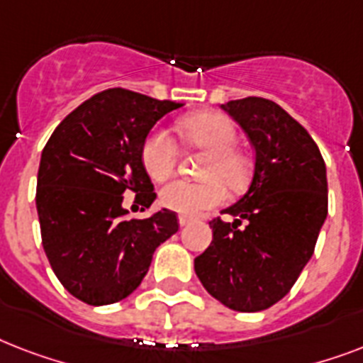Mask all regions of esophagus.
Returning <instances> with one entry per match:
<instances>
[{"label":"esophagus","instance_id":"esophagus-1","mask_svg":"<svg viewBox=\"0 0 363 363\" xmlns=\"http://www.w3.org/2000/svg\"><path fill=\"white\" fill-rule=\"evenodd\" d=\"M190 222H192V218H190V216H184V215L179 216V224H181V228L188 226V224H190Z\"/></svg>","mask_w":363,"mask_h":363}]
</instances>
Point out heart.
<instances>
[{"instance_id":"heart-1","label":"heart","mask_w":363,"mask_h":363,"mask_svg":"<svg viewBox=\"0 0 363 363\" xmlns=\"http://www.w3.org/2000/svg\"><path fill=\"white\" fill-rule=\"evenodd\" d=\"M179 131L194 147L203 148L209 158L203 165V181L190 182L177 179L160 192L164 207L181 215H198L226 199V182L239 190L250 179V162L235 148L238 128L222 113H198L179 122ZM175 141L165 130H156L143 145V165L152 181H165L177 164Z\"/></svg>"}]
</instances>
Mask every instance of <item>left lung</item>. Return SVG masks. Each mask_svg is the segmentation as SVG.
I'll use <instances>...</instances> for the list:
<instances>
[{
  "label": "left lung",
  "mask_w": 363,
  "mask_h": 363,
  "mask_svg": "<svg viewBox=\"0 0 363 363\" xmlns=\"http://www.w3.org/2000/svg\"><path fill=\"white\" fill-rule=\"evenodd\" d=\"M220 107L247 133L254 173L245 196L222 211L233 222H211L213 241L194 269L222 305L256 313L290 292L315 252L328 216L326 164L307 130L275 101L245 98Z\"/></svg>",
  "instance_id": "obj_1"
}]
</instances>
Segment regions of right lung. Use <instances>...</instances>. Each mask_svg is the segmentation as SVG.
<instances>
[{
    "instance_id": "right-lung-1",
    "label": "right lung",
    "mask_w": 363,
    "mask_h": 363,
    "mask_svg": "<svg viewBox=\"0 0 363 363\" xmlns=\"http://www.w3.org/2000/svg\"><path fill=\"white\" fill-rule=\"evenodd\" d=\"M182 104L124 88L79 105L43 148L35 205L43 248L58 281L88 305L128 298L147 275L154 250L177 233L169 209L128 218L124 194L150 207L156 199L143 165L152 125Z\"/></svg>"
}]
</instances>
